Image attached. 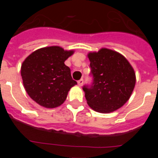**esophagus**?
<instances>
[{
	"label": "esophagus",
	"mask_w": 158,
	"mask_h": 158,
	"mask_svg": "<svg viewBox=\"0 0 158 158\" xmlns=\"http://www.w3.org/2000/svg\"><path fill=\"white\" fill-rule=\"evenodd\" d=\"M77 83H78V85H79V86H82V85H83V83H84V79H83V78H81V79H80V80L78 81Z\"/></svg>",
	"instance_id": "obj_1"
}]
</instances>
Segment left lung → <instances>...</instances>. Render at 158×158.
Returning <instances> with one entry per match:
<instances>
[{"instance_id":"1","label":"left lung","mask_w":158,"mask_h":158,"mask_svg":"<svg viewBox=\"0 0 158 158\" xmlns=\"http://www.w3.org/2000/svg\"><path fill=\"white\" fill-rule=\"evenodd\" d=\"M88 56L93 81L82 87L88 104L98 112L115 111L129 100L133 92V68L123 55L109 49L89 53Z\"/></svg>"}]
</instances>
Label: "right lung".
I'll return each mask as SVG.
<instances>
[{"label": "right lung", "mask_w": 158, "mask_h": 158, "mask_svg": "<svg viewBox=\"0 0 158 158\" xmlns=\"http://www.w3.org/2000/svg\"><path fill=\"white\" fill-rule=\"evenodd\" d=\"M73 51L62 47H49L31 54L21 66L23 86L31 98L48 108L60 106L77 81L65 61Z\"/></svg>", "instance_id": "obj_1"}]
</instances>
